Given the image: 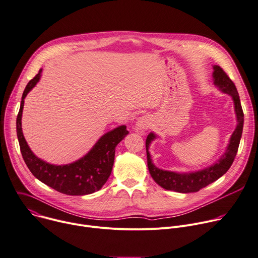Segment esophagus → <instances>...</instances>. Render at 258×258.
<instances>
[{"label": "esophagus", "mask_w": 258, "mask_h": 258, "mask_svg": "<svg viewBox=\"0 0 258 258\" xmlns=\"http://www.w3.org/2000/svg\"><path fill=\"white\" fill-rule=\"evenodd\" d=\"M151 125V118L149 115H143L141 117H139L135 123V131L140 132L143 130H147Z\"/></svg>", "instance_id": "1"}]
</instances>
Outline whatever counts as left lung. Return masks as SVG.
Here are the masks:
<instances>
[{
    "label": "left lung",
    "instance_id": "obj_1",
    "mask_svg": "<svg viewBox=\"0 0 258 258\" xmlns=\"http://www.w3.org/2000/svg\"><path fill=\"white\" fill-rule=\"evenodd\" d=\"M212 77L213 83L219 89V91L226 93L231 98L233 102V108H235L236 119L238 122L237 126L229 138L225 151L220 155V157L211 166L192 172H174L157 168L153 163L149 148L154 140L159 137L155 133L150 132L146 139L148 170L153 180L160 187L167 190H173L180 194L197 192L223 176L230 168L232 161L235 160L244 125V113L242 110L240 97L235 84H233V82L219 66H213Z\"/></svg>",
    "mask_w": 258,
    "mask_h": 258
}]
</instances>
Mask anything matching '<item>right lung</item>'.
Masks as SVG:
<instances>
[{
    "mask_svg": "<svg viewBox=\"0 0 258 258\" xmlns=\"http://www.w3.org/2000/svg\"><path fill=\"white\" fill-rule=\"evenodd\" d=\"M42 69L26 86L16 118V133L23 160L32 174L51 188L68 196H86L100 190L111 175L115 147L127 136L125 125H119L104 134L81 158L67 165H53L39 158L28 145L21 127L25 99L42 76Z\"/></svg>",
    "mask_w": 258,
    "mask_h": 258,
    "instance_id": "add662e5",
    "label": "right lung"
}]
</instances>
